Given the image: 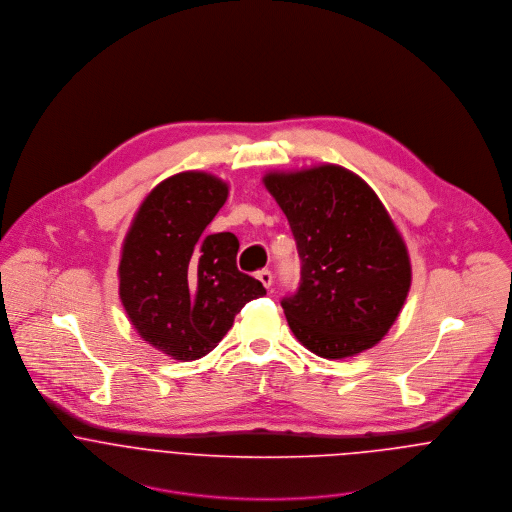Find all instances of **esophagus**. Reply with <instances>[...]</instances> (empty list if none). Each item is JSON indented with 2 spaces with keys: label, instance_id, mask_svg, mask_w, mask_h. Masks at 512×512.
I'll use <instances>...</instances> for the list:
<instances>
[{
  "label": "esophagus",
  "instance_id": "1",
  "mask_svg": "<svg viewBox=\"0 0 512 512\" xmlns=\"http://www.w3.org/2000/svg\"><path fill=\"white\" fill-rule=\"evenodd\" d=\"M256 278L262 282L264 288H270V286H272V272H270V270H260V272L256 274Z\"/></svg>",
  "mask_w": 512,
  "mask_h": 512
}]
</instances>
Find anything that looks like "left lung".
Here are the masks:
<instances>
[{
	"instance_id": "obj_1",
	"label": "left lung",
	"mask_w": 512,
	"mask_h": 512,
	"mask_svg": "<svg viewBox=\"0 0 512 512\" xmlns=\"http://www.w3.org/2000/svg\"><path fill=\"white\" fill-rule=\"evenodd\" d=\"M262 181L288 217L301 260L299 288L282 299L297 341L323 359L374 347L412 282L406 244L376 193L331 163Z\"/></svg>"
}]
</instances>
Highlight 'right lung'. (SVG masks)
<instances>
[{
  "label": "right lung",
  "mask_w": 512,
  "mask_h": 512,
  "mask_svg": "<svg viewBox=\"0 0 512 512\" xmlns=\"http://www.w3.org/2000/svg\"><path fill=\"white\" fill-rule=\"evenodd\" d=\"M228 185L203 171L161 181L140 205L120 258V299L140 333L177 361L211 353L264 286L236 268L238 238L207 234Z\"/></svg>",
  "instance_id": "obj_1"
}]
</instances>
